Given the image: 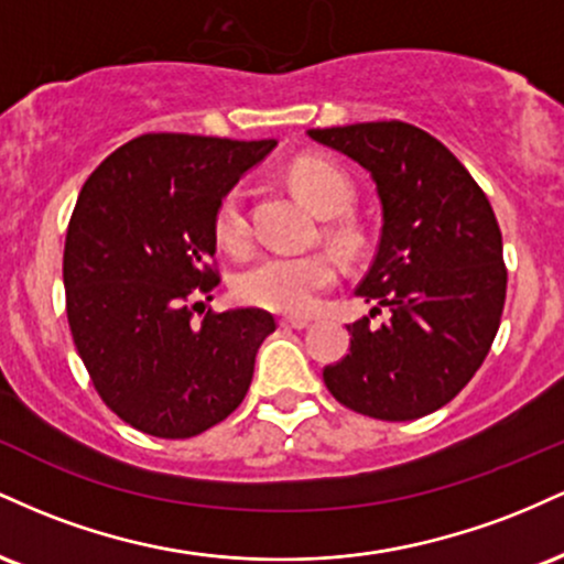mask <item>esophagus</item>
Returning a JSON list of instances; mask_svg holds the SVG:
<instances>
[{
  "mask_svg": "<svg viewBox=\"0 0 564 564\" xmlns=\"http://www.w3.org/2000/svg\"><path fill=\"white\" fill-rule=\"evenodd\" d=\"M281 328H296V332H300V328H307L310 326V321L307 318H291V315H283L281 321Z\"/></svg>",
  "mask_w": 564,
  "mask_h": 564,
  "instance_id": "1",
  "label": "esophagus"
}]
</instances>
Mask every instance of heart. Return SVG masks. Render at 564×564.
Masks as SVG:
<instances>
[{
	"instance_id": "heart-1",
	"label": "heart",
	"mask_w": 564,
	"mask_h": 564,
	"mask_svg": "<svg viewBox=\"0 0 564 564\" xmlns=\"http://www.w3.org/2000/svg\"><path fill=\"white\" fill-rule=\"evenodd\" d=\"M289 183L321 217H345L355 204L352 183L336 166L321 159H296L289 166ZM217 243L230 254H243L251 246L249 193L232 185L217 200L212 217ZM332 238L341 249H352L355 232L347 225H336ZM339 281L336 262L323 251L310 254H268L238 273L236 296L251 307L270 310L283 315H307L326 291Z\"/></svg>"
}]
</instances>
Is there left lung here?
<instances>
[{
	"label": "left lung",
	"mask_w": 564,
	"mask_h": 564,
	"mask_svg": "<svg viewBox=\"0 0 564 564\" xmlns=\"http://www.w3.org/2000/svg\"><path fill=\"white\" fill-rule=\"evenodd\" d=\"M371 172L381 200L377 257L355 294L387 306L381 327L349 323V352L323 368L349 411L413 422L451 403L488 358L507 264L494 206L443 142L405 121L310 129Z\"/></svg>",
	"instance_id": "8db88e82"
}]
</instances>
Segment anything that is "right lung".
I'll use <instances>...</instances> for the list:
<instances>
[{
	"label": "right lung",
	"mask_w": 564,
	"mask_h": 564,
	"mask_svg": "<svg viewBox=\"0 0 564 564\" xmlns=\"http://www.w3.org/2000/svg\"><path fill=\"white\" fill-rule=\"evenodd\" d=\"M275 140L151 132L84 183L63 251L66 315L95 392L145 435L187 440L246 398L264 310L209 313L219 283L217 200Z\"/></svg>",
	"instance_id": "obj_1"
}]
</instances>
